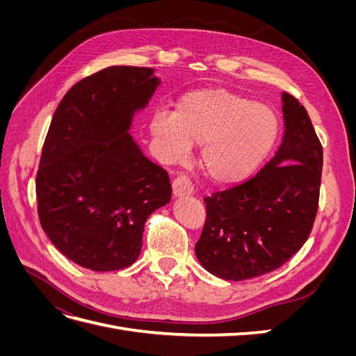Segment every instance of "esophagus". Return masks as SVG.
Returning a JSON list of instances; mask_svg holds the SVG:
<instances>
[{"instance_id":"obj_1","label":"esophagus","mask_w":356,"mask_h":356,"mask_svg":"<svg viewBox=\"0 0 356 356\" xmlns=\"http://www.w3.org/2000/svg\"><path fill=\"white\" fill-rule=\"evenodd\" d=\"M172 191H174V197L190 196L193 193V182L188 177L179 175L172 182Z\"/></svg>"}]
</instances>
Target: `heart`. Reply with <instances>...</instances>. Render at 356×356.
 <instances>
[{
  "mask_svg": "<svg viewBox=\"0 0 356 356\" xmlns=\"http://www.w3.org/2000/svg\"><path fill=\"white\" fill-rule=\"evenodd\" d=\"M149 132L163 163L184 160L200 144L199 163L215 184H236L258 169L279 136L276 114L225 89L181 96L175 111H159Z\"/></svg>",
  "mask_w": 356,
  "mask_h": 356,
  "instance_id": "obj_1",
  "label": "heart"
}]
</instances>
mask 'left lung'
<instances>
[{
	"instance_id": "8db88e82",
	"label": "left lung",
	"mask_w": 356,
	"mask_h": 356,
	"mask_svg": "<svg viewBox=\"0 0 356 356\" xmlns=\"http://www.w3.org/2000/svg\"><path fill=\"white\" fill-rule=\"evenodd\" d=\"M285 132L263 169L204 197L196 257L213 276L245 281L270 273L307 241L318 212L322 145L303 105L282 93Z\"/></svg>"
}]
</instances>
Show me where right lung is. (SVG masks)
I'll list each match as a JSON object with an SVG mask.
<instances>
[{"label":"right lung","mask_w":356,"mask_h":356,"mask_svg":"<svg viewBox=\"0 0 356 356\" xmlns=\"http://www.w3.org/2000/svg\"><path fill=\"white\" fill-rule=\"evenodd\" d=\"M153 74L108 67L80 80L58 105L42 145L35 178L41 227L90 270L134 264L147 218L172 196L168 172L129 134L160 84Z\"/></svg>","instance_id":"add662e5"}]
</instances>
